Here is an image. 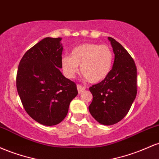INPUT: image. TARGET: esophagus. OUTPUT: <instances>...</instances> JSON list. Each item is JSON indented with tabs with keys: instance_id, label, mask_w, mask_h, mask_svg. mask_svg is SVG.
<instances>
[{
	"instance_id": "34e87169",
	"label": "esophagus",
	"mask_w": 159,
	"mask_h": 159,
	"mask_svg": "<svg viewBox=\"0 0 159 159\" xmlns=\"http://www.w3.org/2000/svg\"><path fill=\"white\" fill-rule=\"evenodd\" d=\"M77 88H78V93H81L83 92L84 90H85L86 87H83V86H81V85H80V84H78L77 85Z\"/></svg>"
}]
</instances>
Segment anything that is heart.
Segmentation results:
<instances>
[{
    "mask_svg": "<svg viewBox=\"0 0 159 159\" xmlns=\"http://www.w3.org/2000/svg\"><path fill=\"white\" fill-rule=\"evenodd\" d=\"M114 62V52L108 45L84 43L75 47L70 56L62 58L65 75L73 78L81 66V72L91 83L102 81L110 73Z\"/></svg>",
    "mask_w": 159,
    "mask_h": 159,
    "instance_id": "obj_1",
    "label": "heart"
}]
</instances>
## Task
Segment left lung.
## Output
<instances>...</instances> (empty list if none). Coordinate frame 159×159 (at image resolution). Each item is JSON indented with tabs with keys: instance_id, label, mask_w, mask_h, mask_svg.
I'll return each instance as SVG.
<instances>
[{
	"instance_id": "obj_1",
	"label": "left lung",
	"mask_w": 159,
	"mask_h": 159,
	"mask_svg": "<svg viewBox=\"0 0 159 159\" xmlns=\"http://www.w3.org/2000/svg\"><path fill=\"white\" fill-rule=\"evenodd\" d=\"M114 53L110 73L102 81L90 87L93 101L89 111L99 123L111 125L123 120L137 95V68L123 45L108 37Z\"/></svg>"
}]
</instances>
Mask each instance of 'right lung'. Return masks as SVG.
<instances>
[{"mask_svg": "<svg viewBox=\"0 0 159 159\" xmlns=\"http://www.w3.org/2000/svg\"><path fill=\"white\" fill-rule=\"evenodd\" d=\"M62 38L46 37L29 49L20 61L16 87L26 112L44 125L63 121L78 95L76 84L63 75Z\"/></svg>", "mask_w": 159, "mask_h": 159, "instance_id": "add662e5", "label": "right lung"}]
</instances>
